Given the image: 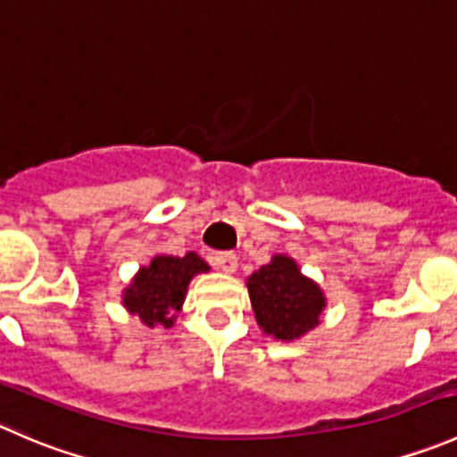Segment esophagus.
Masks as SVG:
<instances>
[{"mask_svg":"<svg viewBox=\"0 0 457 457\" xmlns=\"http://www.w3.org/2000/svg\"><path fill=\"white\" fill-rule=\"evenodd\" d=\"M213 264L215 269L230 275L237 270V255H235V253H218V255H213Z\"/></svg>","mask_w":457,"mask_h":457,"instance_id":"1","label":"esophagus"}]
</instances>
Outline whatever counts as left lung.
I'll return each mask as SVG.
<instances>
[{"instance_id":"left-lung-1","label":"left lung","mask_w":457,"mask_h":457,"mask_svg":"<svg viewBox=\"0 0 457 457\" xmlns=\"http://www.w3.org/2000/svg\"><path fill=\"white\" fill-rule=\"evenodd\" d=\"M246 288L257 327L273 340L295 342L322 322V287L284 253H275L269 264L248 275Z\"/></svg>"}]
</instances>
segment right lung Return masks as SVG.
Wrapping results in <instances>:
<instances>
[{
    "label": "right lung",
    "instance_id": "1",
    "mask_svg": "<svg viewBox=\"0 0 457 457\" xmlns=\"http://www.w3.org/2000/svg\"><path fill=\"white\" fill-rule=\"evenodd\" d=\"M211 266L197 253L166 255L157 253L148 264L139 266L137 273L121 291V304L130 315L148 328L157 324L170 328L187 300L188 284L195 275L209 273Z\"/></svg>",
    "mask_w": 457,
    "mask_h": 457
}]
</instances>
